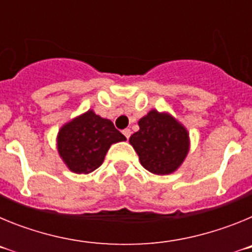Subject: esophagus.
Listing matches in <instances>:
<instances>
[{
    "mask_svg": "<svg viewBox=\"0 0 252 252\" xmlns=\"http://www.w3.org/2000/svg\"><path fill=\"white\" fill-rule=\"evenodd\" d=\"M122 133H124L126 139H130V136H131V130H130V128H125V130L122 131Z\"/></svg>",
    "mask_w": 252,
    "mask_h": 252,
    "instance_id": "obj_1",
    "label": "esophagus"
}]
</instances>
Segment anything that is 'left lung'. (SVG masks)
Instances as JSON below:
<instances>
[{"label":"left lung","instance_id":"8db88e82","mask_svg":"<svg viewBox=\"0 0 252 252\" xmlns=\"http://www.w3.org/2000/svg\"><path fill=\"white\" fill-rule=\"evenodd\" d=\"M139 127L128 141L139 155L141 165L153 174L174 173L188 155L187 128L171 115L157 110L140 119Z\"/></svg>","mask_w":252,"mask_h":252}]
</instances>
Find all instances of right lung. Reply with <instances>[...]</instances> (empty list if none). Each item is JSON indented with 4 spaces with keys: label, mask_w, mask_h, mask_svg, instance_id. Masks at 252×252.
Returning <instances> with one entry per match:
<instances>
[{
    "label": "right lung",
    "mask_w": 252,
    "mask_h": 252,
    "mask_svg": "<svg viewBox=\"0 0 252 252\" xmlns=\"http://www.w3.org/2000/svg\"><path fill=\"white\" fill-rule=\"evenodd\" d=\"M125 140L126 137L116 130L112 121L90 110L60 128L57 146L69 170L88 174L101 166L112 144Z\"/></svg>",
    "instance_id": "1"
}]
</instances>
